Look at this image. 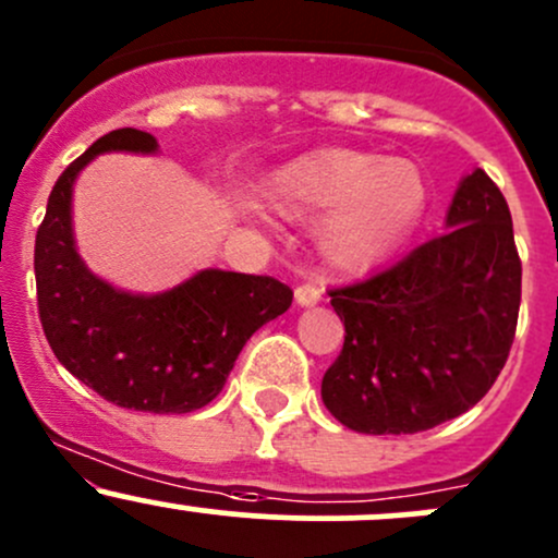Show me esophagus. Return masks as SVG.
Segmentation results:
<instances>
[{"label":"esophagus","instance_id":"esophagus-1","mask_svg":"<svg viewBox=\"0 0 558 558\" xmlns=\"http://www.w3.org/2000/svg\"><path fill=\"white\" fill-rule=\"evenodd\" d=\"M294 296L296 304H302V307H313V304H318L320 299H324V291H320L318 280H307V283L296 286Z\"/></svg>","mask_w":558,"mask_h":558}]
</instances>
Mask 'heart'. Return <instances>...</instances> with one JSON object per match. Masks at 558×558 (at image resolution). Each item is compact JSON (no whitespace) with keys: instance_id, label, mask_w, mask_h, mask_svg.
<instances>
[{"instance_id":"heart-1","label":"heart","mask_w":558,"mask_h":558,"mask_svg":"<svg viewBox=\"0 0 558 558\" xmlns=\"http://www.w3.org/2000/svg\"><path fill=\"white\" fill-rule=\"evenodd\" d=\"M269 197L291 219L331 210L320 234L324 254L339 267H361L387 254L417 225L425 181L407 160L326 151L275 175Z\"/></svg>"}]
</instances>
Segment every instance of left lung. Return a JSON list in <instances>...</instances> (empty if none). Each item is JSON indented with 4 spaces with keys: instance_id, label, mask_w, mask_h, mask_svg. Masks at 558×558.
<instances>
[{
    "instance_id": "left-lung-1",
    "label": "left lung",
    "mask_w": 558,
    "mask_h": 558,
    "mask_svg": "<svg viewBox=\"0 0 558 558\" xmlns=\"http://www.w3.org/2000/svg\"><path fill=\"white\" fill-rule=\"evenodd\" d=\"M344 344L320 396L344 427L422 433L460 417L511 353L521 262L506 197L481 168L457 186L447 232L328 291Z\"/></svg>"
}]
</instances>
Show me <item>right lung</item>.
Instances as JSON below:
<instances>
[{
    "mask_svg": "<svg viewBox=\"0 0 558 558\" xmlns=\"http://www.w3.org/2000/svg\"><path fill=\"white\" fill-rule=\"evenodd\" d=\"M104 151L155 155L157 138L120 128L58 175L34 243L45 337L80 383L117 407L195 412L219 396L243 344L291 307L294 291L267 275L201 269L162 294H128L93 275L74 245L72 192Z\"/></svg>",
    "mask_w": 558,
    "mask_h": 558,
    "instance_id": "obj_1",
    "label": "right lung"
}]
</instances>
